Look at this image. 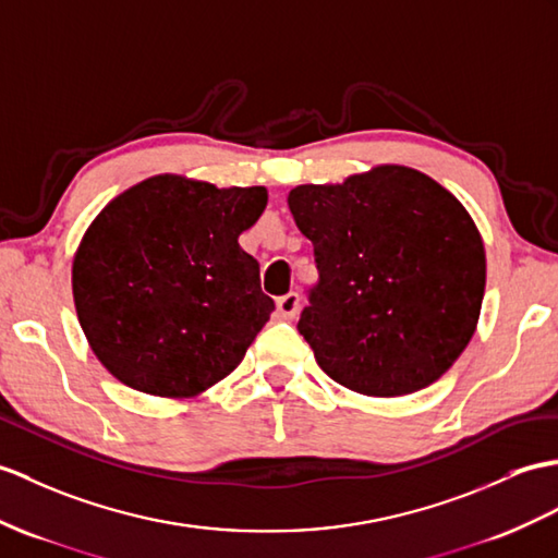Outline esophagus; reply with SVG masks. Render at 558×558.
I'll use <instances>...</instances> for the list:
<instances>
[{"mask_svg":"<svg viewBox=\"0 0 558 558\" xmlns=\"http://www.w3.org/2000/svg\"><path fill=\"white\" fill-rule=\"evenodd\" d=\"M298 310H301V295L295 291H289L277 301V312L281 319H293L298 315Z\"/></svg>","mask_w":558,"mask_h":558,"instance_id":"obj_1","label":"esophagus"}]
</instances>
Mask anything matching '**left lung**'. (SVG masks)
<instances>
[{
    "instance_id": "left-lung-1",
    "label": "left lung",
    "mask_w": 558,
    "mask_h": 558,
    "mask_svg": "<svg viewBox=\"0 0 558 558\" xmlns=\"http://www.w3.org/2000/svg\"><path fill=\"white\" fill-rule=\"evenodd\" d=\"M319 279L298 331L336 384L396 398L430 386L464 352L485 293L471 215L428 174L381 166L343 184L291 189Z\"/></svg>"
}]
</instances>
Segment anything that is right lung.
Segmentation results:
<instances>
[{
    "label": "right lung",
    "mask_w": 558,
    "mask_h": 558,
    "mask_svg": "<svg viewBox=\"0 0 558 558\" xmlns=\"http://www.w3.org/2000/svg\"><path fill=\"white\" fill-rule=\"evenodd\" d=\"M265 186L217 189L158 174L97 215L73 263L77 319L120 384L192 398L232 374L275 301L239 234Z\"/></svg>",
    "instance_id": "1"
}]
</instances>
